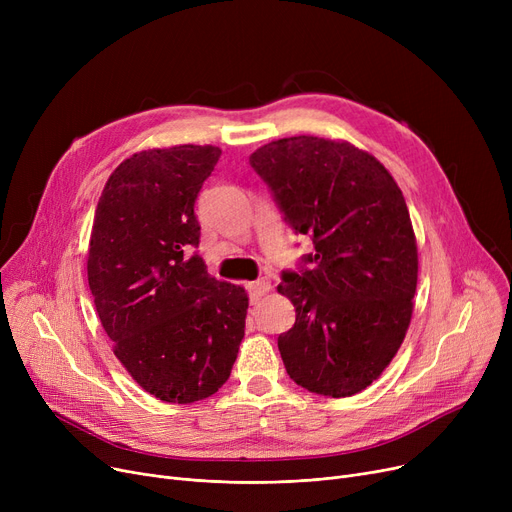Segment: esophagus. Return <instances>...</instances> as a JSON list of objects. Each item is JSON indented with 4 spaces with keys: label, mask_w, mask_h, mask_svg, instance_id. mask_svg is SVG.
I'll return each mask as SVG.
<instances>
[{
    "label": "esophagus",
    "mask_w": 512,
    "mask_h": 512,
    "mask_svg": "<svg viewBox=\"0 0 512 512\" xmlns=\"http://www.w3.org/2000/svg\"><path fill=\"white\" fill-rule=\"evenodd\" d=\"M247 288H249V297H251V303H259L267 292H270V288H272V284H270V280H257V282H251V284H247Z\"/></svg>",
    "instance_id": "esophagus-1"
}]
</instances>
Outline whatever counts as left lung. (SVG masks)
Masks as SVG:
<instances>
[{
	"instance_id": "1",
	"label": "left lung",
	"mask_w": 512,
	"mask_h": 512,
	"mask_svg": "<svg viewBox=\"0 0 512 512\" xmlns=\"http://www.w3.org/2000/svg\"><path fill=\"white\" fill-rule=\"evenodd\" d=\"M299 234L313 270L286 272L278 292L297 321L278 336L292 382L344 398L380 378L407 336L417 288V238L392 174L348 141L278 139L249 157Z\"/></svg>"
}]
</instances>
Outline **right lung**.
Segmentation results:
<instances>
[{
	"label": "right lung",
	"instance_id": "1",
	"mask_svg": "<svg viewBox=\"0 0 512 512\" xmlns=\"http://www.w3.org/2000/svg\"><path fill=\"white\" fill-rule=\"evenodd\" d=\"M220 155L213 145L132 153L103 186L89 240V288L114 355L174 405L218 392L245 338L247 290L191 253L195 199Z\"/></svg>",
	"mask_w": 512,
	"mask_h": 512
}]
</instances>
